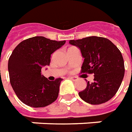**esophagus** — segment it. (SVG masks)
Listing matches in <instances>:
<instances>
[{
	"label": "esophagus",
	"mask_w": 132,
	"mask_h": 132,
	"mask_svg": "<svg viewBox=\"0 0 132 132\" xmlns=\"http://www.w3.org/2000/svg\"><path fill=\"white\" fill-rule=\"evenodd\" d=\"M70 79H71L73 81H76L78 79V78L77 77H70Z\"/></svg>",
	"instance_id": "obj_1"
}]
</instances>
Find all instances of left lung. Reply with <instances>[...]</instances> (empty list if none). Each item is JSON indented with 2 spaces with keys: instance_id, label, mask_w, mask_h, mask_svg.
I'll return each mask as SVG.
<instances>
[{
  "instance_id": "1",
  "label": "left lung",
  "mask_w": 132,
  "mask_h": 132,
  "mask_svg": "<svg viewBox=\"0 0 132 132\" xmlns=\"http://www.w3.org/2000/svg\"><path fill=\"white\" fill-rule=\"evenodd\" d=\"M79 47L84 58L81 73H94V81L79 92L80 98L93 105L104 104L118 92L125 73L124 61L120 50L109 39L88 37L70 40Z\"/></svg>"
}]
</instances>
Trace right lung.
<instances>
[{"label":"right lung","mask_w":132,"mask_h":132,"mask_svg":"<svg viewBox=\"0 0 132 132\" xmlns=\"http://www.w3.org/2000/svg\"><path fill=\"white\" fill-rule=\"evenodd\" d=\"M65 43L44 37H34L22 41L11 54L8 70L10 83L18 98L31 107H44L54 102L59 95L62 79L49 81L41 73L49 65L51 55Z\"/></svg>","instance_id":"right-lung-1"}]
</instances>
